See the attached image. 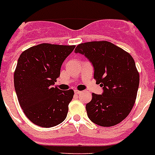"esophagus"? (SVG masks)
Returning <instances> with one entry per match:
<instances>
[{
    "mask_svg": "<svg viewBox=\"0 0 155 155\" xmlns=\"http://www.w3.org/2000/svg\"><path fill=\"white\" fill-rule=\"evenodd\" d=\"M82 92H83V91H77V90H75V94H81Z\"/></svg>",
    "mask_w": 155,
    "mask_h": 155,
    "instance_id": "1",
    "label": "esophagus"
}]
</instances>
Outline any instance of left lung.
<instances>
[{
	"label": "left lung",
	"mask_w": 155,
	"mask_h": 155,
	"mask_svg": "<svg viewBox=\"0 0 155 155\" xmlns=\"http://www.w3.org/2000/svg\"><path fill=\"white\" fill-rule=\"evenodd\" d=\"M75 52L92 63L96 83L104 90L101 95L93 93L92 100L87 104L89 118L104 127L120 123L134 107L139 87V72L133 57L105 40L80 44Z\"/></svg>",
	"instance_id": "obj_1"
}]
</instances>
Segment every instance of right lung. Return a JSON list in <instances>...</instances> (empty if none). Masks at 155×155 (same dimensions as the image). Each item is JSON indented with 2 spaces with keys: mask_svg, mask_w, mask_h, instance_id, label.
I'll return each instance as SVG.
<instances>
[{
  "mask_svg": "<svg viewBox=\"0 0 155 155\" xmlns=\"http://www.w3.org/2000/svg\"><path fill=\"white\" fill-rule=\"evenodd\" d=\"M76 46L40 44L24 51L14 73L15 92L25 116L37 126L53 127L65 119L72 90L54 87L62 63Z\"/></svg>",
  "mask_w": 155,
  "mask_h": 155,
  "instance_id": "obj_1",
  "label": "right lung"
}]
</instances>
